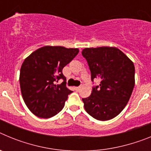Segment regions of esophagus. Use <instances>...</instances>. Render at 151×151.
Masks as SVG:
<instances>
[{
  "mask_svg": "<svg viewBox=\"0 0 151 151\" xmlns=\"http://www.w3.org/2000/svg\"><path fill=\"white\" fill-rule=\"evenodd\" d=\"M80 89V86H78V87H75V90L76 91H78Z\"/></svg>",
  "mask_w": 151,
  "mask_h": 151,
  "instance_id": "obj_1",
  "label": "esophagus"
}]
</instances>
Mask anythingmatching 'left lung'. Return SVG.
Masks as SVG:
<instances>
[{"label":"left lung","mask_w":151,"mask_h":151,"mask_svg":"<svg viewBox=\"0 0 151 151\" xmlns=\"http://www.w3.org/2000/svg\"><path fill=\"white\" fill-rule=\"evenodd\" d=\"M82 54L88 64L91 82L100 78L99 85L92 87L91 94L82 98L89 115L97 120H110L122 111L134 86V66L119 49L110 47L85 48Z\"/></svg>","instance_id":"left-lung-1"}]
</instances>
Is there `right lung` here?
<instances>
[{"label":"right lung","mask_w":151,"mask_h":151,"mask_svg":"<svg viewBox=\"0 0 151 151\" xmlns=\"http://www.w3.org/2000/svg\"><path fill=\"white\" fill-rule=\"evenodd\" d=\"M78 48L45 46L24 60L20 69L21 92L30 111L41 118H50L63 108L72 91L66 87L63 69L78 54ZM63 79L60 85H55Z\"/></svg>","instance_id":"right-lung-1"}]
</instances>
